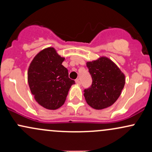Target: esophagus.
<instances>
[{
  "label": "esophagus",
  "mask_w": 152,
  "mask_h": 152,
  "mask_svg": "<svg viewBox=\"0 0 152 152\" xmlns=\"http://www.w3.org/2000/svg\"><path fill=\"white\" fill-rule=\"evenodd\" d=\"M76 83L77 85H81V81H80L79 79H76Z\"/></svg>",
  "instance_id": "obj_1"
}]
</instances>
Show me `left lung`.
<instances>
[{
  "mask_svg": "<svg viewBox=\"0 0 152 152\" xmlns=\"http://www.w3.org/2000/svg\"><path fill=\"white\" fill-rule=\"evenodd\" d=\"M86 66L93 79L91 86L83 91L87 104L96 110L113 105L124 87V74L106 56L87 61Z\"/></svg>",
  "mask_w": 152,
  "mask_h": 152,
  "instance_id": "obj_1",
  "label": "left lung"
}]
</instances>
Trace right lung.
<instances>
[{"mask_svg": "<svg viewBox=\"0 0 152 152\" xmlns=\"http://www.w3.org/2000/svg\"><path fill=\"white\" fill-rule=\"evenodd\" d=\"M65 60L53 47L44 48L36 55L29 65L28 82L35 100L42 107L58 109L65 103L75 81L69 78Z\"/></svg>", "mask_w": 152, "mask_h": 152, "instance_id": "obj_1", "label": "right lung"}]
</instances>
